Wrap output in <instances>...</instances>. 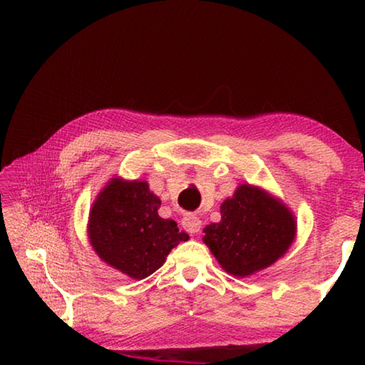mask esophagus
<instances>
[{"mask_svg":"<svg viewBox=\"0 0 365 365\" xmlns=\"http://www.w3.org/2000/svg\"><path fill=\"white\" fill-rule=\"evenodd\" d=\"M182 225L187 232L190 233H197L201 230V219L195 214H187L182 219Z\"/></svg>","mask_w":365,"mask_h":365,"instance_id":"esophagus-1","label":"esophagus"}]
</instances>
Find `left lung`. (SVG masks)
<instances>
[{"label": "left lung", "instance_id": "8db88e82", "mask_svg": "<svg viewBox=\"0 0 365 365\" xmlns=\"http://www.w3.org/2000/svg\"><path fill=\"white\" fill-rule=\"evenodd\" d=\"M222 219L205 228V243L228 274L246 277L269 267L294 238V217L262 190L242 185L220 206Z\"/></svg>", "mask_w": 365, "mask_h": 365}]
</instances>
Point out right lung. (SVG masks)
<instances>
[{
	"mask_svg": "<svg viewBox=\"0 0 365 365\" xmlns=\"http://www.w3.org/2000/svg\"><path fill=\"white\" fill-rule=\"evenodd\" d=\"M159 207L146 182L110 180L90 212L88 237L96 255L132 279L150 277L172 248L188 240L174 220L159 217Z\"/></svg>",
	"mask_w": 365,
	"mask_h": 365,
	"instance_id": "add662e5",
	"label": "right lung"
}]
</instances>
